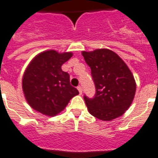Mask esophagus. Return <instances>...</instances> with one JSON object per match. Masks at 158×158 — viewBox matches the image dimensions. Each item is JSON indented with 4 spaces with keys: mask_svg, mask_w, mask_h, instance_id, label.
Listing matches in <instances>:
<instances>
[{
    "mask_svg": "<svg viewBox=\"0 0 158 158\" xmlns=\"http://www.w3.org/2000/svg\"><path fill=\"white\" fill-rule=\"evenodd\" d=\"M77 89L79 90V94H82V92H83V90H82V88L80 87V86H79V87L77 88Z\"/></svg>",
    "mask_w": 158,
    "mask_h": 158,
    "instance_id": "34e87169",
    "label": "esophagus"
}]
</instances>
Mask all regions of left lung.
<instances>
[{
    "mask_svg": "<svg viewBox=\"0 0 158 158\" xmlns=\"http://www.w3.org/2000/svg\"><path fill=\"white\" fill-rule=\"evenodd\" d=\"M82 55L91 69L96 88L94 98L84 96L89 114L103 121L122 116L135 96L136 82L129 68L108 49L82 51Z\"/></svg>",
    "mask_w": 158,
    "mask_h": 158,
    "instance_id": "1",
    "label": "left lung"
}]
</instances>
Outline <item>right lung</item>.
Returning <instances> with one entry per match:
<instances>
[{
    "label": "right lung",
    "instance_id": "obj_1",
    "mask_svg": "<svg viewBox=\"0 0 158 158\" xmlns=\"http://www.w3.org/2000/svg\"><path fill=\"white\" fill-rule=\"evenodd\" d=\"M72 56V52L50 50L40 53L30 62L23 74L22 89L26 100L35 111L55 116L79 94L70 85L68 73L61 69Z\"/></svg>",
    "mask_w": 158,
    "mask_h": 158
}]
</instances>
